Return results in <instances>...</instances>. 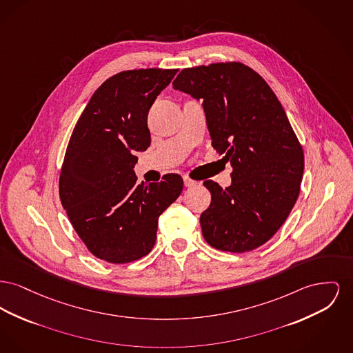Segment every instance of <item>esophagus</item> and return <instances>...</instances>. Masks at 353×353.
I'll list each match as a JSON object with an SVG mask.
<instances>
[{"label": "esophagus", "mask_w": 353, "mask_h": 353, "mask_svg": "<svg viewBox=\"0 0 353 353\" xmlns=\"http://www.w3.org/2000/svg\"><path fill=\"white\" fill-rule=\"evenodd\" d=\"M196 184H197V183H196V181H193V180H190V179H189V177H187V176H185V177H184V185H185V187H187V188L194 187V185H196Z\"/></svg>", "instance_id": "1"}]
</instances>
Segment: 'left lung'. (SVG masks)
I'll return each mask as SVG.
<instances>
[{"mask_svg": "<svg viewBox=\"0 0 353 353\" xmlns=\"http://www.w3.org/2000/svg\"><path fill=\"white\" fill-rule=\"evenodd\" d=\"M173 89L201 101L212 145L232 166V184L207 180L212 203L200 216L213 248H259L284 224L304 173V153L284 108L264 79L240 63L184 69Z\"/></svg>", "mask_w": 353, "mask_h": 353, "instance_id": "left-lung-1", "label": "left lung"}]
</instances>
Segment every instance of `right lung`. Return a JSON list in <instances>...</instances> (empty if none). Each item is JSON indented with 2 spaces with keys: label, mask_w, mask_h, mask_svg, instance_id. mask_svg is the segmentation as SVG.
I'll return each instance as SVG.
<instances>
[{
  "label": "right lung",
  "mask_w": 353,
  "mask_h": 353,
  "mask_svg": "<svg viewBox=\"0 0 353 353\" xmlns=\"http://www.w3.org/2000/svg\"><path fill=\"white\" fill-rule=\"evenodd\" d=\"M177 69H139L108 79L83 109L63 159L60 199L86 248L112 264L148 254L160 214L183 190L169 173L137 183L136 152L150 145L148 112Z\"/></svg>",
  "instance_id": "1"
}]
</instances>
